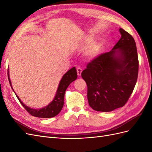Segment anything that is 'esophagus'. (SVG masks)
Wrapping results in <instances>:
<instances>
[{
  "mask_svg": "<svg viewBox=\"0 0 152 152\" xmlns=\"http://www.w3.org/2000/svg\"><path fill=\"white\" fill-rule=\"evenodd\" d=\"M77 75H79V76H80L81 75V73H82V69L80 67L77 68Z\"/></svg>",
  "mask_w": 152,
  "mask_h": 152,
  "instance_id": "obj_1",
  "label": "esophagus"
}]
</instances>
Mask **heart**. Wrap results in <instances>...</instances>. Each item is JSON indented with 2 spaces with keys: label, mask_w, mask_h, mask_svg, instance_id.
<instances>
[{
  "label": "heart",
  "mask_w": 152,
  "mask_h": 152,
  "mask_svg": "<svg viewBox=\"0 0 152 152\" xmlns=\"http://www.w3.org/2000/svg\"><path fill=\"white\" fill-rule=\"evenodd\" d=\"M91 41L90 38H87L86 40V43H89ZM101 51V45L98 43H95L92 44L89 48L88 50L86 53V56L89 59H94L97 57Z\"/></svg>",
  "instance_id": "1"
}]
</instances>
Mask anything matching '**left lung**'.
Segmentation results:
<instances>
[{
	"label": "left lung",
	"mask_w": 152,
	"mask_h": 152,
	"mask_svg": "<svg viewBox=\"0 0 152 152\" xmlns=\"http://www.w3.org/2000/svg\"><path fill=\"white\" fill-rule=\"evenodd\" d=\"M119 31L121 38L113 49L93 59L81 73L87 86L89 104L96 111L112 112L124 107L137 79L139 61L134 39L124 29Z\"/></svg>",
	"instance_id": "1"
}]
</instances>
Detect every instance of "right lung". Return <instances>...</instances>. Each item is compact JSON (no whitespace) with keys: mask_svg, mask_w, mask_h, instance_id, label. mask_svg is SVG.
<instances>
[{"mask_svg":"<svg viewBox=\"0 0 152 152\" xmlns=\"http://www.w3.org/2000/svg\"><path fill=\"white\" fill-rule=\"evenodd\" d=\"M8 79L10 81V84L12 87L11 82L10 79V74H9L8 69ZM77 78V73L75 67H73L70 70H69L62 77V79L59 82L56 96L50 103H49L46 107L40 109H33L27 107L21 102V100L15 93L18 100L22 104L25 110L32 116L39 117V118H51L54 117L61 112L64 104V97H65V93L68 86L72 82L75 80ZM13 90V89H12ZM14 91V90H13ZM15 92V91H14Z\"/></svg>","mask_w":152,"mask_h":152,"instance_id":"obj_1","label":"right lung"}]
</instances>
